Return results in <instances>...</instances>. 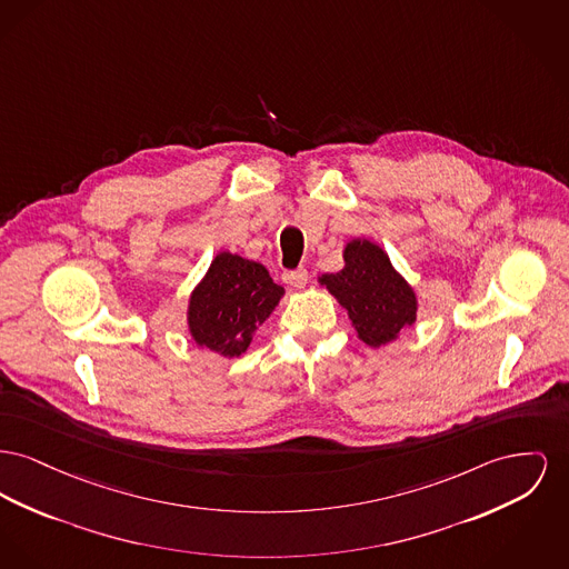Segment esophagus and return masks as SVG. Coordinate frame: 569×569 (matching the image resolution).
Here are the masks:
<instances>
[{"label":"esophagus","mask_w":569,"mask_h":569,"mask_svg":"<svg viewBox=\"0 0 569 569\" xmlns=\"http://www.w3.org/2000/svg\"><path fill=\"white\" fill-rule=\"evenodd\" d=\"M281 279H283V283H288L290 288H305V283H307V270H305V268L286 270Z\"/></svg>","instance_id":"esophagus-1"}]
</instances>
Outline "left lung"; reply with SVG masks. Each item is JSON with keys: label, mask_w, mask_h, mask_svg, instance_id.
I'll return each mask as SVG.
<instances>
[{"label": "left lung", "mask_w": 569, "mask_h": 569, "mask_svg": "<svg viewBox=\"0 0 569 569\" xmlns=\"http://www.w3.org/2000/svg\"><path fill=\"white\" fill-rule=\"evenodd\" d=\"M346 267L318 281L348 311L361 341L380 348L417 320V295L371 240L355 238L343 249Z\"/></svg>", "instance_id": "1"}]
</instances>
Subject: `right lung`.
I'll return each instance as SVG.
<instances>
[{
  "label": "right lung",
  "instance_id": "obj_1",
  "mask_svg": "<svg viewBox=\"0 0 569 569\" xmlns=\"http://www.w3.org/2000/svg\"><path fill=\"white\" fill-rule=\"evenodd\" d=\"M283 292L260 262L221 251L191 292L189 333L200 348L240 357Z\"/></svg>",
  "mask_w": 569,
  "mask_h": 569
}]
</instances>
